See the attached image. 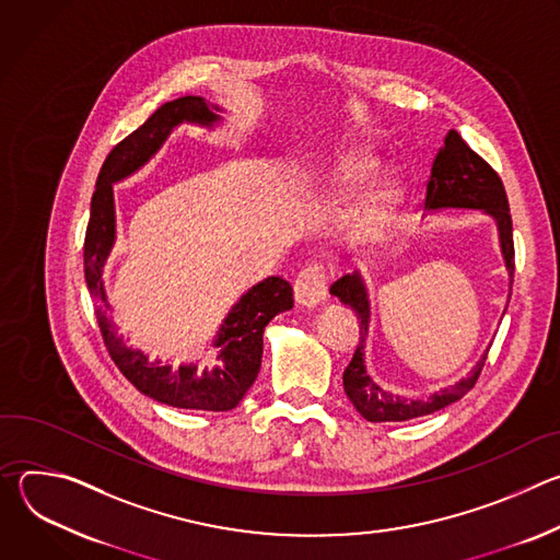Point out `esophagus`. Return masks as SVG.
<instances>
[{"mask_svg":"<svg viewBox=\"0 0 560 560\" xmlns=\"http://www.w3.org/2000/svg\"><path fill=\"white\" fill-rule=\"evenodd\" d=\"M328 292V270L322 264L305 266L294 281V299L299 305L312 307L322 303Z\"/></svg>","mask_w":560,"mask_h":560,"instance_id":"obj_1","label":"esophagus"}]
</instances>
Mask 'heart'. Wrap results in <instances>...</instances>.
Segmentation results:
<instances>
[{"mask_svg": "<svg viewBox=\"0 0 560 560\" xmlns=\"http://www.w3.org/2000/svg\"><path fill=\"white\" fill-rule=\"evenodd\" d=\"M374 159L370 156H359V154H352V156H346L343 162L339 164V177L346 182V184H359L363 179H368L372 173H374ZM396 199V188L392 184H381L376 188H372L365 199H363V206H361V221H363V228L365 230H376L381 225V221L385 219V214L389 212L392 203Z\"/></svg>", "mask_w": 560, "mask_h": 560, "instance_id": "obj_1", "label": "heart"}]
</instances>
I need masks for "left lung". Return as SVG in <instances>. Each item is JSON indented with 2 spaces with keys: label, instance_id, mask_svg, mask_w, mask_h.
I'll return each mask as SVG.
<instances>
[{
  "label": "left lung",
  "instance_id": "8db88e82",
  "mask_svg": "<svg viewBox=\"0 0 560 560\" xmlns=\"http://www.w3.org/2000/svg\"><path fill=\"white\" fill-rule=\"evenodd\" d=\"M428 192H425V208H478L492 214L499 223L501 232V246L505 255V264L510 270V277L514 281V234H512V214L510 203L505 195V186L499 177V173L486 162V159L474 152L456 130H450L443 139V145L439 148L432 173L428 179ZM330 292L339 296L346 305H350L359 322H361V339L354 350V357L350 365L343 370V387L346 394L357 408V412L370 421V423H383V421H408L417 417L432 415L436 410H443L445 406L463 398L474 383L481 376V370L488 361V354L478 361V365L458 381L452 387H445L436 394H432L428 401H408V398H398L387 392H383L365 372L363 361V346L368 335V318H370V305L365 296V288L359 279V275H346L339 281L332 283Z\"/></svg>",
  "mask_w": 560,
  "mask_h": 560
}]
</instances>
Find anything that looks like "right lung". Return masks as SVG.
Listing matches in <instances>:
<instances>
[{
  "mask_svg": "<svg viewBox=\"0 0 560 560\" xmlns=\"http://www.w3.org/2000/svg\"><path fill=\"white\" fill-rule=\"evenodd\" d=\"M182 121L212 124L217 115L201 97L188 95L166 102L106 156L91 201V219L84 238V272L104 343L119 372L139 392L173 408L225 412L236 408L255 383L264 354V328L275 314L292 307V285L283 277H268L248 290L228 314L221 335L214 341V346L221 348L217 357L219 365L197 372L195 365L171 370V365L148 363L141 352L126 348L108 316L110 305L106 303L102 281V268L115 238L113 184L143 166Z\"/></svg>",
  "mask_w": 560,
  "mask_h": 560,
  "instance_id": "right-lung-1",
  "label": "right lung"
}]
</instances>
